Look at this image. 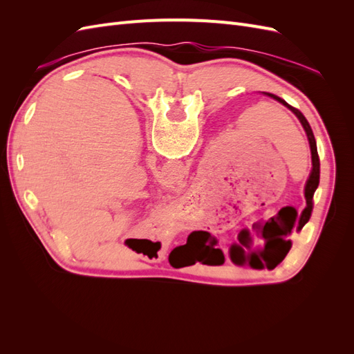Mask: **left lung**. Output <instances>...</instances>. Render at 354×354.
<instances>
[{"label":"left lung","instance_id":"8db88e82","mask_svg":"<svg viewBox=\"0 0 354 354\" xmlns=\"http://www.w3.org/2000/svg\"><path fill=\"white\" fill-rule=\"evenodd\" d=\"M264 94L269 95V97H272V99H274L276 102L282 103V104L285 106V108H288L289 111H291V112L298 118V121L301 122V125H303V128H304V131H306V134H307V138H308L310 152H312V171H310V176H308V178H307V181H306V186H304V196H306V203H307V205H306V208L303 209L301 217H299L298 224H297V232H299V230H301V229L304 227V224L310 220V216H312V211H313V195H315V192H316V189H317V186H319L320 162H319L316 140H315V136H313V131H312V127H310V124H308L307 120H306V116H304L301 112H299L297 108H294V106L288 104L283 99L277 97V95H274V94H272V93H264ZM289 233H291V232H289ZM251 242H252V238H251V233H250L248 230H242V232L238 234L236 243H233V245L230 246V251H229L230 260H232L234 264H238V266H242V264H243V260H245V248H250ZM283 243H285V248H283L285 254H282V255L279 257V260H281V259L283 260L286 252L289 251V248H291V241H286V242L283 241ZM186 245H187V243H186ZM261 259H263V261L267 263V264L270 263V261H269V255H264L263 252H261ZM274 259H277V255L274 257ZM263 261H260V263L263 264Z\"/></svg>","mask_w":354,"mask_h":354}]
</instances>
